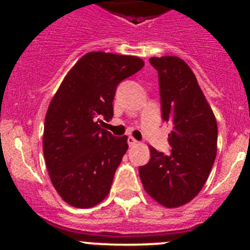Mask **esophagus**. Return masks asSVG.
<instances>
[{"instance_id":"1","label":"esophagus","mask_w":250,"mask_h":250,"mask_svg":"<svg viewBox=\"0 0 250 250\" xmlns=\"http://www.w3.org/2000/svg\"><path fill=\"white\" fill-rule=\"evenodd\" d=\"M127 141H128V145H129V146H135V145H138V144H139V141L135 140L133 137L128 138Z\"/></svg>"}]
</instances>
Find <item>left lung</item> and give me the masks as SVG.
Returning a JSON list of instances; mask_svg holds the SVG:
<instances>
[{
	"instance_id": "8db88e82",
	"label": "left lung",
	"mask_w": 250,
	"mask_h": 250,
	"mask_svg": "<svg viewBox=\"0 0 250 250\" xmlns=\"http://www.w3.org/2000/svg\"><path fill=\"white\" fill-rule=\"evenodd\" d=\"M158 71L162 120L173 125L169 153L150 146V161L139 167L146 192L167 208L190 202L208 179L216 156L215 116L195 74L178 57L151 58Z\"/></svg>"
}]
</instances>
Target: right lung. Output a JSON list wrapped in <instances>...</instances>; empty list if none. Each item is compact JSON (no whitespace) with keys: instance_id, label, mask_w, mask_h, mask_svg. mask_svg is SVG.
Listing matches in <instances>:
<instances>
[{"instance_id":"obj_1","label":"right lung","mask_w":250,"mask_h":250,"mask_svg":"<svg viewBox=\"0 0 250 250\" xmlns=\"http://www.w3.org/2000/svg\"><path fill=\"white\" fill-rule=\"evenodd\" d=\"M144 65L132 55L87 53L53 97L44 120L43 155L53 186L70 206L90 208L109 195L128 138L113 137L99 121L112 118L116 88Z\"/></svg>"}]
</instances>
